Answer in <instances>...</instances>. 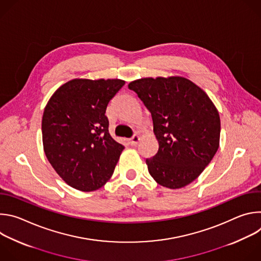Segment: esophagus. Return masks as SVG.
Here are the masks:
<instances>
[{
  "label": "esophagus",
  "mask_w": 261,
  "mask_h": 261,
  "mask_svg": "<svg viewBox=\"0 0 261 261\" xmlns=\"http://www.w3.org/2000/svg\"><path fill=\"white\" fill-rule=\"evenodd\" d=\"M139 140H140V137H139L138 135H134V136H132V137L129 139V143H130L131 145H136Z\"/></svg>",
  "instance_id": "1"
}]
</instances>
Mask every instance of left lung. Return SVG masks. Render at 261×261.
<instances>
[{"mask_svg": "<svg viewBox=\"0 0 261 261\" xmlns=\"http://www.w3.org/2000/svg\"><path fill=\"white\" fill-rule=\"evenodd\" d=\"M153 120L159 143L157 154L145 163L163 187L179 189L196 179L218 151L220 117L206 93L180 77H146L128 85Z\"/></svg>", "mask_w": 261, "mask_h": 261, "instance_id": "obj_1", "label": "left lung"}]
</instances>
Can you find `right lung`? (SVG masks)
<instances>
[{
	"instance_id": "right-lung-1",
	"label": "right lung",
	"mask_w": 261,
	"mask_h": 261,
	"mask_svg": "<svg viewBox=\"0 0 261 261\" xmlns=\"http://www.w3.org/2000/svg\"><path fill=\"white\" fill-rule=\"evenodd\" d=\"M124 85L122 80H72L54 93L44 108V153L74 189L95 191L114 173L124 145L110 136L105 111Z\"/></svg>"
}]
</instances>
